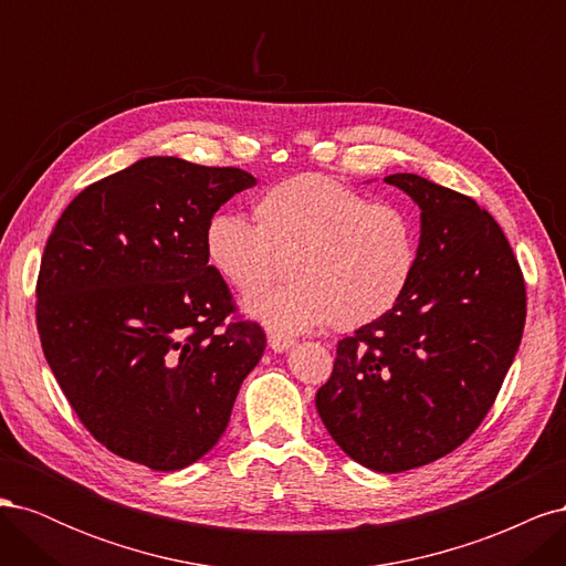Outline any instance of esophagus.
<instances>
[{"mask_svg": "<svg viewBox=\"0 0 566 566\" xmlns=\"http://www.w3.org/2000/svg\"><path fill=\"white\" fill-rule=\"evenodd\" d=\"M295 345V339H290V337H283V335H276V333H271L269 335V347L273 349V352H287L290 347Z\"/></svg>", "mask_w": 566, "mask_h": 566, "instance_id": "34e87169", "label": "esophagus"}]
</instances>
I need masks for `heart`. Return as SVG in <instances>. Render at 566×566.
<instances>
[{
    "label": "heart",
    "instance_id": "obj_1",
    "mask_svg": "<svg viewBox=\"0 0 566 566\" xmlns=\"http://www.w3.org/2000/svg\"><path fill=\"white\" fill-rule=\"evenodd\" d=\"M254 224L214 212L202 227L208 264L238 290H252L281 271L290 281L256 290L245 310L276 333H304L328 323L356 331L401 302L418 269V227L394 202L323 175H295L252 205Z\"/></svg>",
    "mask_w": 566,
    "mask_h": 566
}]
</instances>
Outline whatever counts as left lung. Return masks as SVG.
Segmentation results:
<instances>
[{"label": "left lung", "instance_id": "obj_1", "mask_svg": "<svg viewBox=\"0 0 566 566\" xmlns=\"http://www.w3.org/2000/svg\"><path fill=\"white\" fill-rule=\"evenodd\" d=\"M385 181L420 208L416 276L389 314L337 342L316 410L349 458L394 474L455 451L482 424L520 349L526 287L472 198L418 175Z\"/></svg>", "mask_w": 566, "mask_h": 566}]
</instances>
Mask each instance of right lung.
Listing matches in <instances>:
<instances>
[{
    "label": "right lung",
    "instance_id": "1",
    "mask_svg": "<svg viewBox=\"0 0 566 566\" xmlns=\"http://www.w3.org/2000/svg\"><path fill=\"white\" fill-rule=\"evenodd\" d=\"M254 184L238 167L153 156L84 188L51 231L38 279L42 349L82 424L115 455L175 472L224 434L266 335L235 318L202 227Z\"/></svg>",
    "mask_w": 566,
    "mask_h": 566
}]
</instances>
